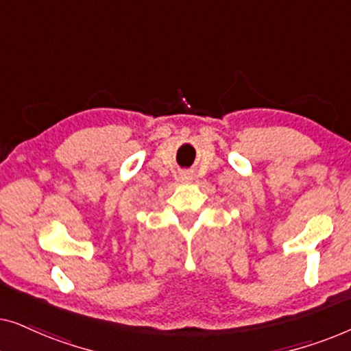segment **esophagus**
<instances>
[{
    "instance_id": "obj_1",
    "label": "esophagus",
    "mask_w": 351,
    "mask_h": 351,
    "mask_svg": "<svg viewBox=\"0 0 351 351\" xmlns=\"http://www.w3.org/2000/svg\"><path fill=\"white\" fill-rule=\"evenodd\" d=\"M191 179H193V176L190 172H182L180 174V182H184V184H190Z\"/></svg>"
}]
</instances>
